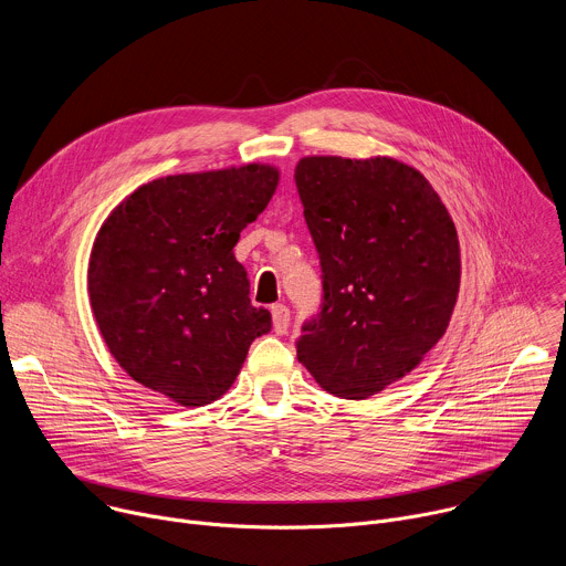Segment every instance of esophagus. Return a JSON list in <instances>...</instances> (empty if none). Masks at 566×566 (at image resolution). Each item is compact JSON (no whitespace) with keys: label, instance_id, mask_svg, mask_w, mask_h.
Returning a JSON list of instances; mask_svg holds the SVG:
<instances>
[{"label":"esophagus","instance_id":"34e87169","mask_svg":"<svg viewBox=\"0 0 566 566\" xmlns=\"http://www.w3.org/2000/svg\"><path fill=\"white\" fill-rule=\"evenodd\" d=\"M271 315H273V329L277 334H286L289 332V322H291V311L286 304H273L271 306Z\"/></svg>","mask_w":566,"mask_h":566}]
</instances>
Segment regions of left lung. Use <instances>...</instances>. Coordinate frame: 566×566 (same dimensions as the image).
<instances>
[{"label":"left lung","mask_w":566,"mask_h":566,"mask_svg":"<svg viewBox=\"0 0 566 566\" xmlns=\"http://www.w3.org/2000/svg\"><path fill=\"white\" fill-rule=\"evenodd\" d=\"M295 188L322 271L297 360L329 394L360 400L412 371L446 334L457 230L428 179L387 156H306Z\"/></svg>","instance_id":"8db88e82"}]
</instances>
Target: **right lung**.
Returning a JSON list of instances; mask_svg holds the SVG:
<instances>
[{"label":"right lung","mask_w":566,"mask_h":566,"mask_svg":"<svg viewBox=\"0 0 566 566\" xmlns=\"http://www.w3.org/2000/svg\"><path fill=\"white\" fill-rule=\"evenodd\" d=\"M277 179L260 164L175 175L140 186L107 217L90 260V300L109 352L136 382L179 406H206L271 332L232 249Z\"/></svg>","instance_id":"1"}]
</instances>
